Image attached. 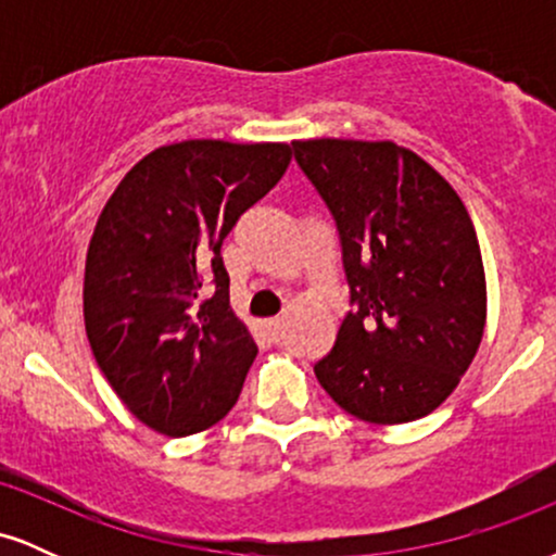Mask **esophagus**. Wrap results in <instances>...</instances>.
Listing matches in <instances>:
<instances>
[{
    "label": "esophagus",
    "instance_id": "esophagus-1",
    "mask_svg": "<svg viewBox=\"0 0 556 556\" xmlns=\"http://www.w3.org/2000/svg\"><path fill=\"white\" fill-rule=\"evenodd\" d=\"M266 331H269L271 342H279L285 337V321L282 318H271V321H266Z\"/></svg>",
    "mask_w": 556,
    "mask_h": 556
}]
</instances>
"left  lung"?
Returning <instances> with one entry per match:
<instances>
[{
    "label": "left lung",
    "instance_id": "8db88e82",
    "mask_svg": "<svg viewBox=\"0 0 556 556\" xmlns=\"http://www.w3.org/2000/svg\"><path fill=\"white\" fill-rule=\"evenodd\" d=\"M298 167L327 203L350 287L334 348L314 366L350 416H429L468 371L486 324L473 222L424 159L379 140H295Z\"/></svg>",
    "mask_w": 556,
    "mask_h": 556
}]
</instances>
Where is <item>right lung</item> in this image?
Masks as SVG:
<instances>
[{
    "label": "right lung",
    "mask_w": 556,
    "mask_h": 556,
    "mask_svg": "<svg viewBox=\"0 0 556 556\" xmlns=\"http://www.w3.org/2000/svg\"><path fill=\"white\" fill-rule=\"evenodd\" d=\"M287 164L285 143L162 146L127 172L96 222L83 285L88 342L149 429L188 437L238 402L258 348L229 308L222 242Z\"/></svg>",
    "instance_id": "obj_1"
}]
</instances>
